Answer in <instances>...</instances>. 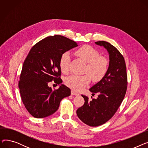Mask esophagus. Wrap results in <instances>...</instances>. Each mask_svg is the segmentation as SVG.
Here are the masks:
<instances>
[{
    "label": "esophagus",
    "instance_id": "obj_1",
    "mask_svg": "<svg viewBox=\"0 0 148 148\" xmlns=\"http://www.w3.org/2000/svg\"><path fill=\"white\" fill-rule=\"evenodd\" d=\"M71 95L77 96V95H79V94H78V93H77L75 91L73 90H71Z\"/></svg>",
    "mask_w": 148,
    "mask_h": 148
}]
</instances>
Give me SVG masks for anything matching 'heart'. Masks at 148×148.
Masks as SVG:
<instances>
[{
	"label": "heart",
	"mask_w": 148,
	"mask_h": 148,
	"mask_svg": "<svg viewBox=\"0 0 148 148\" xmlns=\"http://www.w3.org/2000/svg\"><path fill=\"white\" fill-rule=\"evenodd\" d=\"M75 54L88 63L85 72L91 75L93 80L98 82L103 78L108 68V61L105 57L99 56V53L89 45L81 47L75 51ZM70 59V55L68 52L61 55L59 60V67L63 73L68 72ZM90 76L88 74L72 75L67 77L65 83L73 90L80 91L89 83L91 79Z\"/></svg>",
	"instance_id": "b5f03b06"
}]
</instances>
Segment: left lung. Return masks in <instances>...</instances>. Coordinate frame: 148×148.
<instances>
[{
  "mask_svg": "<svg viewBox=\"0 0 148 148\" xmlns=\"http://www.w3.org/2000/svg\"><path fill=\"white\" fill-rule=\"evenodd\" d=\"M95 44L103 47L108 53V70L103 78L89 89L92 95L99 93L98 98L89 101L88 97L82 95L85 102L76 112L79 118L90 127L103 125L112 118L121 104L127 88L126 65L123 56L109 42L102 41Z\"/></svg>",
  "mask_w": 148,
  "mask_h": 148,
  "instance_id": "1",
  "label": "left lung"
}]
</instances>
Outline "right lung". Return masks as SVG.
<instances>
[{"label":"right lung","instance_id":"obj_1","mask_svg":"<svg viewBox=\"0 0 148 148\" xmlns=\"http://www.w3.org/2000/svg\"><path fill=\"white\" fill-rule=\"evenodd\" d=\"M77 46L75 41L57 35L43 39L30 50L23 65L18 87L23 104L34 118L53 114L60 101L71 95V89L65 85L61 84L53 91L48 83L53 80L58 84L62 83L59 77L60 58Z\"/></svg>","mask_w":148,"mask_h":148}]
</instances>
